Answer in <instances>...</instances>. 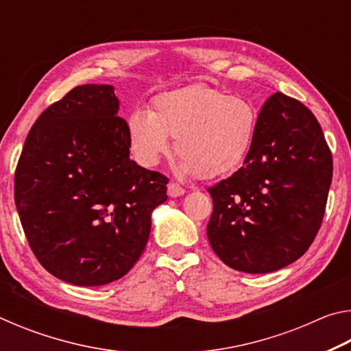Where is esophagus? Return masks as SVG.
Listing matches in <instances>:
<instances>
[{"mask_svg": "<svg viewBox=\"0 0 351 351\" xmlns=\"http://www.w3.org/2000/svg\"><path fill=\"white\" fill-rule=\"evenodd\" d=\"M167 192H169V197H171V198H176V197H181V195H184L186 193V190H184L180 184H176V182H169V186H167Z\"/></svg>", "mask_w": 351, "mask_h": 351, "instance_id": "1", "label": "esophagus"}]
</instances>
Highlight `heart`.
Masks as SVG:
<instances>
[{"mask_svg": "<svg viewBox=\"0 0 351 351\" xmlns=\"http://www.w3.org/2000/svg\"><path fill=\"white\" fill-rule=\"evenodd\" d=\"M258 110L241 96H224L206 85L159 94L152 111L136 110L127 121L130 147L142 165L153 167L170 152L181 170L213 178L240 167L257 133Z\"/></svg>", "mask_w": 351, "mask_h": 351, "instance_id": "heart-1", "label": "heart"}]
</instances>
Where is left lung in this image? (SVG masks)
I'll list each match as a JSON object with an SVG mask.
<instances>
[{
  "label": "left lung",
  "instance_id": "left-lung-1",
  "mask_svg": "<svg viewBox=\"0 0 351 351\" xmlns=\"http://www.w3.org/2000/svg\"><path fill=\"white\" fill-rule=\"evenodd\" d=\"M331 176V152L317 119L299 100L272 94L243 167L209 189L213 252L247 274L274 272L300 258L322 224Z\"/></svg>",
  "mask_w": 351,
  "mask_h": 351
}]
</instances>
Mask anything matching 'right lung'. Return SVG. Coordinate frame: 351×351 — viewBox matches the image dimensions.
Here are the masks:
<instances>
[{"label": "right lung", "mask_w": 351, "mask_h": 351, "mask_svg": "<svg viewBox=\"0 0 351 351\" xmlns=\"http://www.w3.org/2000/svg\"><path fill=\"white\" fill-rule=\"evenodd\" d=\"M111 85H82L41 112L15 171V206L41 266L77 287L117 280L144 252L169 180L130 159Z\"/></svg>", "instance_id": "add662e5"}]
</instances>
